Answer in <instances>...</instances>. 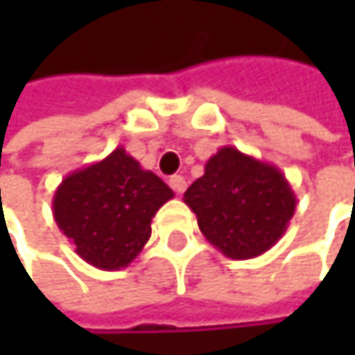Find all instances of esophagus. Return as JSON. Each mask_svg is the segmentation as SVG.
I'll return each instance as SVG.
<instances>
[{"label":"esophagus","instance_id":"obj_1","mask_svg":"<svg viewBox=\"0 0 355 355\" xmlns=\"http://www.w3.org/2000/svg\"><path fill=\"white\" fill-rule=\"evenodd\" d=\"M168 182H171V187L175 189V193H178V195H180V193H184V189H187V180L180 177V175L171 177V180H168Z\"/></svg>","mask_w":355,"mask_h":355}]
</instances>
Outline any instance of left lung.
Wrapping results in <instances>:
<instances>
[{"label": "left lung", "mask_w": 355, "mask_h": 355, "mask_svg": "<svg viewBox=\"0 0 355 355\" xmlns=\"http://www.w3.org/2000/svg\"><path fill=\"white\" fill-rule=\"evenodd\" d=\"M182 201L197 216L201 234L230 259H254L273 247L296 211L286 175L232 146L220 148Z\"/></svg>", "instance_id": "8db88e82"}]
</instances>
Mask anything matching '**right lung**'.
<instances>
[{
	"label": "right lung",
	"instance_id": "1",
	"mask_svg": "<svg viewBox=\"0 0 355 355\" xmlns=\"http://www.w3.org/2000/svg\"><path fill=\"white\" fill-rule=\"evenodd\" d=\"M173 197L162 178L116 148L61 180L53 195V218L86 263L116 271L141 252L152 218Z\"/></svg>",
	"mask_w": 355,
	"mask_h": 355
}]
</instances>
